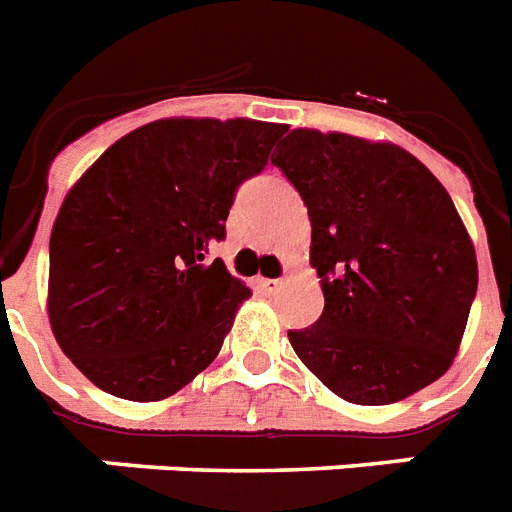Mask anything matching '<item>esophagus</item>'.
Wrapping results in <instances>:
<instances>
[{
    "label": "esophagus",
    "mask_w": 512,
    "mask_h": 512,
    "mask_svg": "<svg viewBox=\"0 0 512 512\" xmlns=\"http://www.w3.org/2000/svg\"><path fill=\"white\" fill-rule=\"evenodd\" d=\"M281 286H284L281 278H260V289H265V292H278Z\"/></svg>",
    "instance_id": "1"
}]
</instances>
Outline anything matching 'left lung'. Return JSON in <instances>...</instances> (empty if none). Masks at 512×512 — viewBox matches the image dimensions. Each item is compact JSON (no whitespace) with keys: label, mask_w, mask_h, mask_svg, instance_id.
<instances>
[{"label":"left lung","mask_w":512,"mask_h":512,"mask_svg":"<svg viewBox=\"0 0 512 512\" xmlns=\"http://www.w3.org/2000/svg\"><path fill=\"white\" fill-rule=\"evenodd\" d=\"M305 202L321 318L289 331L342 400L389 405L450 368L479 268L450 194L394 144L297 128L270 160Z\"/></svg>","instance_id":"left-lung-1"}]
</instances>
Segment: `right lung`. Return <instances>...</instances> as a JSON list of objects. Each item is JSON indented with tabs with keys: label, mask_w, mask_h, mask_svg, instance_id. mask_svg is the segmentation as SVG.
<instances>
[{
	"label": "right lung",
	"mask_w": 512,
	"mask_h": 512,
	"mask_svg": "<svg viewBox=\"0 0 512 512\" xmlns=\"http://www.w3.org/2000/svg\"><path fill=\"white\" fill-rule=\"evenodd\" d=\"M284 131L242 118L155 120L70 189L49 239V323L91 384L155 402L213 363L252 292L210 247Z\"/></svg>",
	"instance_id": "obj_1"
}]
</instances>
